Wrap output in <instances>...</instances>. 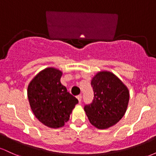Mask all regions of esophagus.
<instances>
[{"mask_svg":"<svg viewBox=\"0 0 156 156\" xmlns=\"http://www.w3.org/2000/svg\"><path fill=\"white\" fill-rule=\"evenodd\" d=\"M77 98H78L79 103H80V102H81V99H82V95H81V94H79V95L77 96Z\"/></svg>","mask_w":156,"mask_h":156,"instance_id":"obj_1","label":"esophagus"}]
</instances>
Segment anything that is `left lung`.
Here are the masks:
<instances>
[{
  "label": "left lung",
  "mask_w": 156,
  "mask_h": 156,
  "mask_svg": "<svg viewBox=\"0 0 156 156\" xmlns=\"http://www.w3.org/2000/svg\"><path fill=\"white\" fill-rule=\"evenodd\" d=\"M91 85L94 99L84 106V111L91 124L98 129H106L117 124L125 115L129 91L119 78L108 71L97 73Z\"/></svg>",
  "instance_id": "obj_1"
}]
</instances>
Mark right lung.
Here are the masks:
<instances>
[{
    "label": "right lung",
    "mask_w": 156,
    "mask_h": 156,
    "mask_svg": "<svg viewBox=\"0 0 156 156\" xmlns=\"http://www.w3.org/2000/svg\"><path fill=\"white\" fill-rule=\"evenodd\" d=\"M62 72L48 67L36 76L28 87L30 106L39 122L51 128L63 127L69 120L77 98L61 83Z\"/></svg>",
    "instance_id": "obj_1"
}]
</instances>
